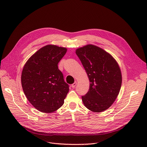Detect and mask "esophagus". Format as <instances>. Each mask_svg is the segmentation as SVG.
Returning a JSON list of instances; mask_svg holds the SVG:
<instances>
[{
    "label": "esophagus",
    "instance_id": "1",
    "mask_svg": "<svg viewBox=\"0 0 147 147\" xmlns=\"http://www.w3.org/2000/svg\"><path fill=\"white\" fill-rule=\"evenodd\" d=\"M76 85H77V82H75L73 84H71V87H72V88H75V87L76 86Z\"/></svg>",
    "mask_w": 147,
    "mask_h": 147
}]
</instances>
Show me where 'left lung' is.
<instances>
[{"mask_svg":"<svg viewBox=\"0 0 147 147\" xmlns=\"http://www.w3.org/2000/svg\"><path fill=\"white\" fill-rule=\"evenodd\" d=\"M76 53L90 80L88 91L82 96L83 104L91 111H105L115 101L121 88L122 76L117 62L109 53L92 45L77 49Z\"/></svg>","mask_w":147,"mask_h":147,"instance_id":"left-lung-1","label":"left lung"}]
</instances>
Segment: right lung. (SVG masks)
Returning <instances> with one entry per match:
<instances>
[{"mask_svg": "<svg viewBox=\"0 0 147 147\" xmlns=\"http://www.w3.org/2000/svg\"><path fill=\"white\" fill-rule=\"evenodd\" d=\"M67 51L65 47L47 45L36 51L26 63L21 82L25 96L37 110L53 113L63 105L69 86L58 69Z\"/></svg>", "mask_w": 147, "mask_h": 147, "instance_id": "right-lung-1", "label": "right lung"}]
</instances>
